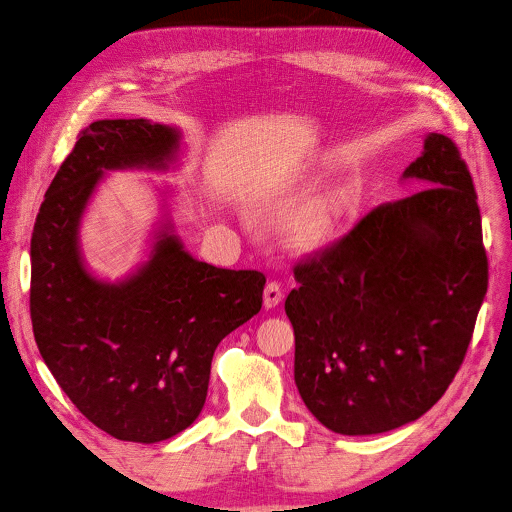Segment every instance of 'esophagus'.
I'll list each match as a JSON object with an SVG mask.
<instances>
[{
    "mask_svg": "<svg viewBox=\"0 0 512 512\" xmlns=\"http://www.w3.org/2000/svg\"><path fill=\"white\" fill-rule=\"evenodd\" d=\"M281 298H283V287H281V283L269 281V283L265 285V291H263V306H265L267 310H271V308L279 306Z\"/></svg>",
    "mask_w": 512,
    "mask_h": 512,
    "instance_id": "esophagus-1",
    "label": "esophagus"
}]
</instances>
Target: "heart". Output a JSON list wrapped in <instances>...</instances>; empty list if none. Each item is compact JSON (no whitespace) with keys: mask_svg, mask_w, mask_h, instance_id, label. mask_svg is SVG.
I'll return each instance as SVG.
<instances>
[{"mask_svg":"<svg viewBox=\"0 0 512 512\" xmlns=\"http://www.w3.org/2000/svg\"><path fill=\"white\" fill-rule=\"evenodd\" d=\"M346 200L338 192H322L294 212L287 223L289 241L300 249H316L332 241L344 227Z\"/></svg>","mask_w":512,"mask_h":512,"instance_id":"b5f03b06","label":"heart"}]
</instances>
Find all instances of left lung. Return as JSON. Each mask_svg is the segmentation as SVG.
<instances>
[{
  "label": "left lung",
  "mask_w": 512,
  "mask_h": 512,
  "mask_svg": "<svg viewBox=\"0 0 512 512\" xmlns=\"http://www.w3.org/2000/svg\"><path fill=\"white\" fill-rule=\"evenodd\" d=\"M403 178L427 188L300 259L285 300L298 391L342 435L397 429L440 401L486 296L478 196L458 145L429 133Z\"/></svg>",
  "instance_id": "obj_1"
}]
</instances>
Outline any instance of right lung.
I'll list each match as a JSON object with an SVG mask.
<instances>
[{
  "mask_svg": "<svg viewBox=\"0 0 512 512\" xmlns=\"http://www.w3.org/2000/svg\"><path fill=\"white\" fill-rule=\"evenodd\" d=\"M180 133L148 119H101L79 133L32 233L30 316L52 377L99 429L156 444L200 415L212 354L263 304L265 275L194 259L164 223L145 261L119 283L93 277L79 227L107 170H166Z\"/></svg>",
  "mask_w": 512,
  "mask_h": 512,
  "instance_id": "right-lung-1",
  "label": "right lung"
}]
</instances>
